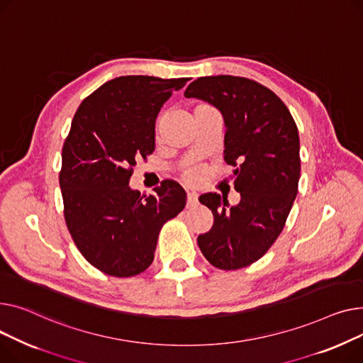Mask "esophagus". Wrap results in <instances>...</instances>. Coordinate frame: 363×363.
Segmentation results:
<instances>
[{
    "mask_svg": "<svg viewBox=\"0 0 363 363\" xmlns=\"http://www.w3.org/2000/svg\"><path fill=\"white\" fill-rule=\"evenodd\" d=\"M186 205L187 208H194L198 205V195L196 194H187L186 196Z\"/></svg>",
    "mask_w": 363,
    "mask_h": 363,
    "instance_id": "obj_1",
    "label": "esophagus"
}]
</instances>
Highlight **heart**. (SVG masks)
I'll use <instances>...</instances> for the list:
<instances>
[{
	"instance_id": "b5f03b06",
	"label": "heart",
	"mask_w": 363,
	"mask_h": 363,
	"mask_svg": "<svg viewBox=\"0 0 363 363\" xmlns=\"http://www.w3.org/2000/svg\"><path fill=\"white\" fill-rule=\"evenodd\" d=\"M211 110H214V108H212L209 104H198L195 106V110H194V116L201 114V113H206V111H211ZM158 136H160V132L157 130V138ZM183 179H184L186 183H190V184L198 183L202 179V172H201V169H187V172L183 174Z\"/></svg>"
}]
</instances>
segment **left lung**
<instances>
[{"mask_svg": "<svg viewBox=\"0 0 363 363\" xmlns=\"http://www.w3.org/2000/svg\"><path fill=\"white\" fill-rule=\"evenodd\" d=\"M184 96L221 111L224 160L234 167V189L240 194V202L230 208L217 194L199 198L214 216L211 230L198 236L199 249L216 268H245L268 252L290 214L301 177L299 130L286 104L246 77H198Z\"/></svg>", "mask_w": 363, "mask_h": 363, "instance_id": "8db88e82", "label": "left lung"}]
</instances>
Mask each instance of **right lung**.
Here are the masks:
<instances>
[{
	"label": "right lung",
	"instance_id": "1",
	"mask_svg": "<svg viewBox=\"0 0 363 363\" xmlns=\"http://www.w3.org/2000/svg\"><path fill=\"white\" fill-rule=\"evenodd\" d=\"M187 77L121 76L84 98L61 154L64 220L80 253L96 269L133 277L154 261L158 234L186 205L172 180L140 195L129 187L136 161L155 149V118Z\"/></svg>",
	"mask_w": 363,
	"mask_h": 363
}]
</instances>
